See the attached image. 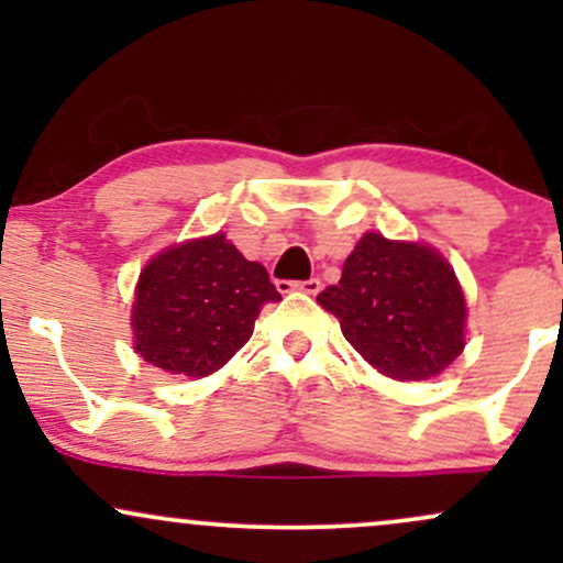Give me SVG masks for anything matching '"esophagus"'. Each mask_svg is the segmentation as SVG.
I'll return each mask as SVG.
<instances>
[{
	"mask_svg": "<svg viewBox=\"0 0 563 563\" xmlns=\"http://www.w3.org/2000/svg\"><path fill=\"white\" fill-rule=\"evenodd\" d=\"M277 288H280V290H286V288L301 290V294L314 296V294H320L322 283H320V277H309V280H301V283H277Z\"/></svg>",
	"mask_w": 563,
	"mask_h": 563,
	"instance_id": "esophagus-1",
	"label": "esophagus"
}]
</instances>
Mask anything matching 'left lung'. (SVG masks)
Here are the masks:
<instances>
[{"label": "left lung", "mask_w": 563, "mask_h": 563, "mask_svg": "<svg viewBox=\"0 0 563 563\" xmlns=\"http://www.w3.org/2000/svg\"><path fill=\"white\" fill-rule=\"evenodd\" d=\"M344 339L384 376H437L466 346V299L439 251L365 232L341 269L339 286L318 296Z\"/></svg>", "instance_id": "1"}]
</instances>
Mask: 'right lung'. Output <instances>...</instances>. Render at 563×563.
<instances>
[{"mask_svg":"<svg viewBox=\"0 0 563 563\" xmlns=\"http://www.w3.org/2000/svg\"><path fill=\"white\" fill-rule=\"evenodd\" d=\"M267 301H280L267 269L222 232L172 245L140 273L134 349L166 373L211 376L251 339Z\"/></svg>","mask_w":563,"mask_h":563,"instance_id":"obj_1","label":"right lung"}]
</instances>
